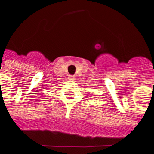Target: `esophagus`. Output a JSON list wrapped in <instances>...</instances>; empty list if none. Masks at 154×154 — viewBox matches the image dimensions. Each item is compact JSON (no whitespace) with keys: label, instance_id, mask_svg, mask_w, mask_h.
Listing matches in <instances>:
<instances>
[{"label":"esophagus","instance_id":"esophagus-1","mask_svg":"<svg viewBox=\"0 0 154 154\" xmlns=\"http://www.w3.org/2000/svg\"><path fill=\"white\" fill-rule=\"evenodd\" d=\"M75 78H76V77L74 75H69V77H68V79L70 80V81H73V80H75Z\"/></svg>","mask_w":154,"mask_h":154}]
</instances>
